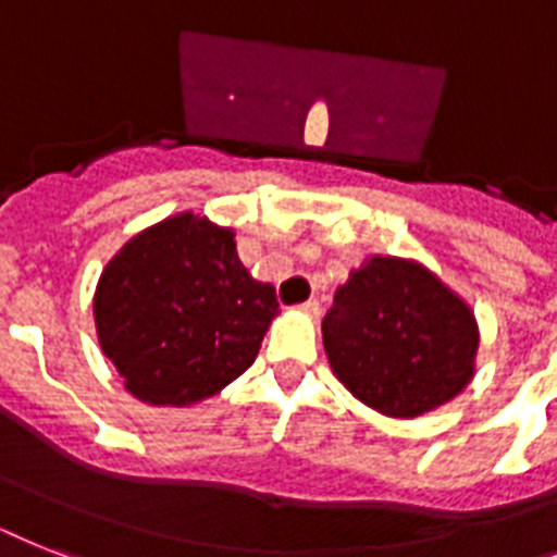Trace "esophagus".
<instances>
[{"label": "esophagus", "mask_w": 557, "mask_h": 557, "mask_svg": "<svg viewBox=\"0 0 557 557\" xmlns=\"http://www.w3.org/2000/svg\"><path fill=\"white\" fill-rule=\"evenodd\" d=\"M297 309H300L302 314H311V318H318V314H320V302L318 300H306V302H300Z\"/></svg>", "instance_id": "esophagus-1"}]
</instances>
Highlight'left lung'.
I'll return each mask as SVG.
<instances>
[{
  "instance_id": "left-lung-1",
  "label": "left lung",
  "mask_w": 557,
  "mask_h": 557,
  "mask_svg": "<svg viewBox=\"0 0 557 557\" xmlns=\"http://www.w3.org/2000/svg\"><path fill=\"white\" fill-rule=\"evenodd\" d=\"M323 346L357 400L388 418H418L472 381L478 323L432 271L372 257L334 294Z\"/></svg>"
}]
</instances>
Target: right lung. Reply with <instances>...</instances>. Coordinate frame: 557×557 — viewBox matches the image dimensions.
Instances as JSON below:
<instances>
[{
	"label": "right lung",
	"instance_id": "right-lung-1",
	"mask_svg": "<svg viewBox=\"0 0 557 557\" xmlns=\"http://www.w3.org/2000/svg\"><path fill=\"white\" fill-rule=\"evenodd\" d=\"M274 286L239 263L232 228L176 214L120 248L94 294L99 346L131 395L188 406L255 363L277 314Z\"/></svg>",
	"mask_w": 557,
	"mask_h": 557
}]
</instances>
